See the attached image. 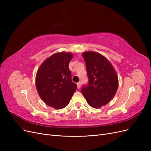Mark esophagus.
Here are the masks:
<instances>
[{"instance_id":"esophagus-1","label":"esophagus","mask_w":151,"mask_h":151,"mask_svg":"<svg viewBox=\"0 0 151 151\" xmlns=\"http://www.w3.org/2000/svg\"><path fill=\"white\" fill-rule=\"evenodd\" d=\"M81 86V82H79V83H77V88H78V89H80Z\"/></svg>"}]
</instances>
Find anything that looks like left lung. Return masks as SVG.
<instances>
[{
  "instance_id": "1",
  "label": "left lung",
  "mask_w": 151,
  "mask_h": 151,
  "mask_svg": "<svg viewBox=\"0 0 151 151\" xmlns=\"http://www.w3.org/2000/svg\"><path fill=\"white\" fill-rule=\"evenodd\" d=\"M86 63L88 83L83 86L81 93L91 107L106 105L115 96L118 79L111 63L102 55L94 52L83 53Z\"/></svg>"
}]
</instances>
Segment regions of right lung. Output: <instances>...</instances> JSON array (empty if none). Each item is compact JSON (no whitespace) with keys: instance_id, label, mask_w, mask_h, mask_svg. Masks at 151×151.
<instances>
[{"instance_id":"obj_1","label":"right lung","mask_w":151,"mask_h":151,"mask_svg":"<svg viewBox=\"0 0 151 151\" xmlns=\"http://www.w3.org/2000/svg\"><path fill=\"white\" fill-rule=\"evenodd\" d=\"M72 58L70 53H55L46 59L38 70L36 89L40 98L50 106L58 109L65 108L77 90L68 68Z\"/></svg>"}]
</instances>
